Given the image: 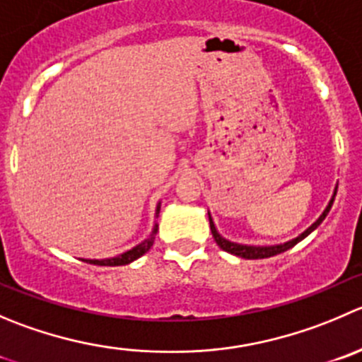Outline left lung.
Instances as JSON below:
<instances>
[{
  "mask_svg": "<svg viewBox=\"0 0 362 362\" xmlns=\"http://www.w3.org/2000/svg\"><path fill=\"white\" fill-rule=\"evenodd\" d=\"M332 202H334V198L331 199V203H329V206H327V209L324 210V214H322V216H320V219H318L317 223L313 224V226H310V228H308L306 231H304L303 235H299V237L293 238V240L286 242V244H279V245H263V247H259V245H258V247H256V245H242V244H235V242L226 240V238H223V237H221L219 233H217L216 226H214L212 219H210V216H209V219H210V231H212V235H214V240L217 242V245H219V247L223 249V251H228V252H231V255L240 256V258H245V259H262V258H270V256H276V255H279V252L288 251L290 247H293V245H296V244H299V242L303 240L304 237H308V235H310L311 231H313L315 228H317L318 224H320L322 221L325 219V216H327L329 210H331Z\"/></svg>",
  "mask_w": 362,
  "mask_h": 362,
  "instance_id": "8db88e82",
  "label": "left lung"
}]
</instances>
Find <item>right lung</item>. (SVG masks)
<instances>
[{
    "mask_svg": "<svg viewBox=\"0 0 362 362\" xmlns=\"http://www.w3.org/2000/svg\"><path fill=\"white\" fill-rule=\"evenodd\" d=\"M159 209H160V205L157 206V216H159ZM157 230H159V226H157V224H156V226H153V230H152V235H150V237L146 238L145 242H141V244L136 245V247H132L131 251L124 252V255L115 256V258H107V259H83V262H90V263H93V265H104V267L127 265V263H131V262H134V259H138L139 256H143L146 251H148L150 247H152V245H153V238H156V235H157Z\"/></svg>",
    "mask_w": 362,
    "mask_h": 362,
    "instance_id": "add662e5",
    "label": "right lung"
}]
</instances>
